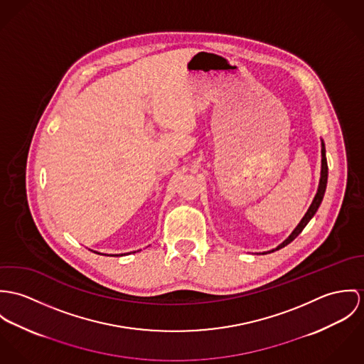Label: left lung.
<instances>
[{"instance_id":"left-lung-1","label":"left lung","mask_w":364,"mask_h":364,"mask_svg":"<svg viewBox=\"0 0 364 364\" xmlns=\"http://www.w3.org/2000/svg\"><path fill=\"white\" fill-rule=\"evenodd\" d=\"M326 180H328V164H326V156H325V144H323V139H321V176H320V183H318V188H317V193L314 196V200L311 202L310 208L307 209L306 215L303 216V219L300 220V223L294 228V230L289 235V237L286 240H283L277 248H272L269 251H265V252H259V254H269V252H274L277 250H281L284 245H287L289 242H293L301 232L303 229L307 226V223L311 220V218L316 215L317 209L320 208L321 202H323V194H325V188H326Z\"/></svg>"}]
</instances>
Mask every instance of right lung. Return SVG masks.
I'll return each instance as SVG.
<instances>
[{
	"instance_id": "obj_1",
	"label": "right lung",
	"mask_w": 364,
	"mask_h": 364,
	"mask_svg": "<svg viewBox=\"0 0 364 364\" xmlns=\"http://www.w3.org/2000/svg\"><path fill=\"white\" fill-rule=\"evenodd\" d=\"M90 251H93V250H90ZM93 252H96V254H102V252H99V251H93ZM134 252H136V251H134ZM125 254H131V252H124V254H102V255H107V257H109V255H110V257H112V255H113V257H116V255H117V257H119V255H125Z\"/></svg>"
}]
</instances>
